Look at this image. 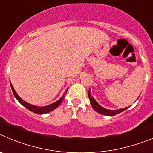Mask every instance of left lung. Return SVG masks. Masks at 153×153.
<instances>
[{
	"label": "left lung",
	"mask_w": 153,
	"mask_h": 153,
	"mask_svg": "<svg viewBox=\"0 0 153 153\" xmlns=\"http://www.w3.org/2000/svg\"><path fill=\"white\" fill-rule=\"evenodd\" d=\"M88 96L92 107L93 108V109H94L96 112H97V113H100V114L106 115V116H115V115L118 114V113H122L124 110L128 109V107H125L123 108V109H118V110H110V109H106V108L101 106L95 100V99L93 98L91 96V94H90V90H89L88 91Z\"/></svg>",
	"instance_id": "1"
}]
</instances>
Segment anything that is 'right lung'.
Segmentation results:
<instances>
[{"label": "right lung", "instance_id": "right-lung-1", "mask_svg": "<svg viewBox=\"0 0 153 153\" xmlns=\"http://www.w3.org/2000/svg\"><path fill=\"white\" fill-rule=\"evenodd\" d=\"M10 86H11V90H12V91H13V95H14V97H15V98L17 99V100L20 102V103L22 104L23 106H25L27 109H29L30 111H32L33 113H36V114H44V113H50V112L53 111V109H55L56 108H57L58 106H60V104H61V102H63V97H62L59 100H57L56 102H53V103H52V104H50V105H48V106H41V107H40V106H33V105H31V104L27 102L26 101L23 100L22 99H21V97L17 95V93H16V91L14 90V89H13V86H12L11 83H10ZM67 90H68V89H67ZM67 91H66V93H67Z\"/></svg>", "mask_w": 153, "mask_h": 153}]
</instances>
